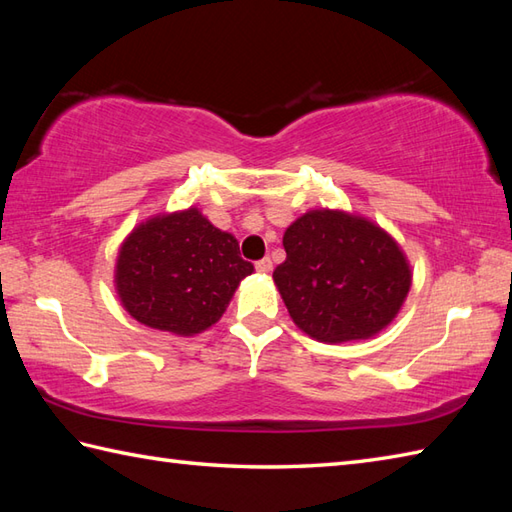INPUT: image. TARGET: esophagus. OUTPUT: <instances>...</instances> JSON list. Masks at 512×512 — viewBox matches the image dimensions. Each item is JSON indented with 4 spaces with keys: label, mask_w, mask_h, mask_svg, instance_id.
<instances>
[{
    "label": "esophagus",
    "mask_w": 512,
    "mask_h": 512,
    "mask_svg": "<svg viewBox=\"0 0 512 512\" xmlns=\"http://www.w3.org/2000/svg\"><path fill=\"white\" fill-rule=\"evenodd\" d=\"M255 268H257V273L266 275V273H270V270H273V262H270V257H264V259H259Z\"/></svg>",
    "instance_id": "1"
}]
</instances>
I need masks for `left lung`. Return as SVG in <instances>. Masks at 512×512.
I'll use <instances>...</instances> for the list:
<instances>
[{"label": "left lung", "instance_id": "left-lung-1", "mask_svg": "<svg viewBox=\"0 0 512 512\" xmlns=\"http://www.w3.org/2000/svg\"><path fill=\"white\" fill-rule=\"evenodd\" d=\"M275 286L301 332L321 343L372 339L396 319L411 288L398 242L363 215L312 209L284 233Z\"/></svg>", "mask_w": 512, "mask_h": 512}]
</instances>
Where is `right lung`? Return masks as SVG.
Segmentation results:
<instances>
[{
	"mask_svg": "<svg viewBox=\"0 0 512 512\" xmlns=\"http://www.w3.org/2000/svg\"><path fill=\"white\" fill-rule=\"evenodd\" d=\"M237 239L191 206L140 222L118 248L114 284L123 308L160 332L193 336L220 321L253 273Z\"/></svg>",
	"mask_w": 512,
	"mask_h": 512,
	"instance_id": "obj_1",
	"label": "right lung"
}]
</instances>
